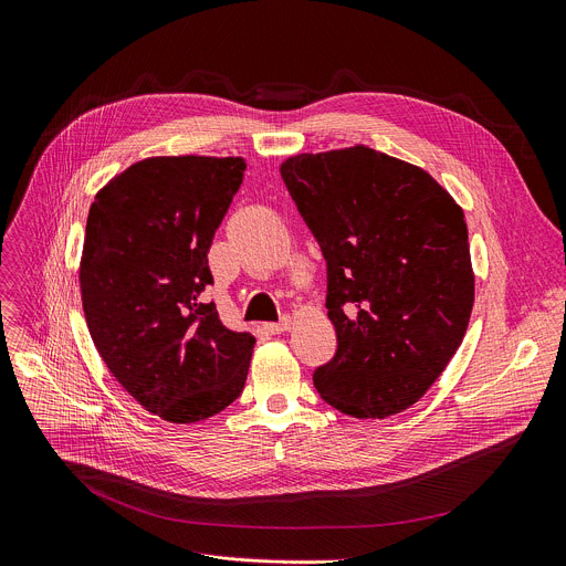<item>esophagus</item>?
Returning <instances> with one entry per match:
<instances>
[{
    "mask_svg": "<svg viewBox=\"0 0 566 566\" xmlns=\"http://www.w3.org/2000/svg\"><path fill=\"white\" fill-rule=\"evenodd\" d=\"M293 327V321L289 318V316H284L280 323H269V325H264V329L269 332V334H282V332H289Z\"/></svg>",
    "mask_w": 566,
    "mask_h": 566,
    "instance_id": "1",
    "label": "esophagus"
}]
</instances>
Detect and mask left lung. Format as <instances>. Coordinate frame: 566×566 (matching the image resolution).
<instances>
[{"instance_id": "1", "label": "left lung", "mask_w": 566, "mask_h": 566, "mask_svg": "<svg viewBox=\"0 0 566 566\" xmlns=\"http://www.w3.org/2000/svg\"><path fill=\"white\" fill-rule=\"evenodd\" d=\"M282 180L327 262L336 354L314 386L352 418H388L442 375L468 332L474 271L460 205L424 169L364 144L300 153Z\"/></svg>"}]
</instances>
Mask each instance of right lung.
<instances>
[{
  "label": "right lung",
  "instance_id": "obj_1",
  "mask_svg": "<svg viewBox=\"0 0 566 566\" xmlns=\"http://www.w3.org/2000/svg\"><path fill=\"white\" fill-rule=\"evenodd\" d=\"M243 158H146L94 196L81 254L90 336L122 388L174 424L208 420L243 390L254 336L228 329L208 252Z\"/></svg>",
  "mask_w": 566,
  "mask_h": 566
}]
</instances>
